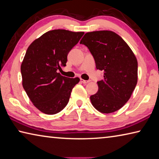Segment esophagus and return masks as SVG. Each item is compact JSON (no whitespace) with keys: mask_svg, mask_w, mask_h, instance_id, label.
Instances as JSON below:
<instances>
[{"mask_svg":"<svg viewBox=\"0 0 159 159\" xmlns=\"http://www.w3.org/2000/svg\"><path fill=\"white\" fill-rule=\"evenodd\" d=\"M81 82L82 83H84V84H87V83L89 82V80H82V79H81Z\"/></svg>","mask_w":159,"mask_h":159,"instance_id":"esophagus-1","label":"esophagus"}]
</instances>
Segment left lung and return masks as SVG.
<instances>
[{
  "instance_id": "left-lung-1",
  "label": "left lung",
  "mask_w": 159,
  "mask_h": 159,
  "mask_svg": "<svg viewBox=\"0 0 159 159\" xmlns=\"http://www.w3.org/2000/svg\"><path fill=\"white\" fill-rule=\"evenodd\" d=\"M87 46L96 68L104 71L97 82L98 91L90 96L91 104L100 112L109 114L124 106L138 82V61L128 44L111 30L88 32L80 40Z\"/></svg>"
}]
</instances>
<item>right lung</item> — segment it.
Returning a JSON list of instances; mask_svg holds the SVG:
<instances>
[{"label": "right lung", "instance_id": "right-lung-1", "mask_svg": "<svg viewBox=\"0 0 159 159\" xmlns=\"http://www.w3.org/2000/svg\"><path fill=\"white\" fill-rule=\"evenodd\" d=\"M84 33L64 29L49 30L28 47L21 65L22 85L40 112L54 115L68 104L80 78L64 77L57 70L66 66L68 54Z\"/></svg>", "mask_w": 159, "mask_h": 159}]
</instances>
